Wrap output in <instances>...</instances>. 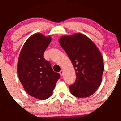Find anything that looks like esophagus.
<instances>
[{
  "label": "esophagus",
  "mask_w": 121,
  "mask_h": 121,
  "mask_svg": "<svg viewBox=\"0 0 121 121\" xmlns=\"http://www.w3.org/2000/svg\"><path fill=\"white\" fill-rule=\"evenodd\" d=\"M60 74L61 76H63L64 75V70H61L60 72Z\"/></svg>",
  "instance_id": "obj_1"
}]
</instances>
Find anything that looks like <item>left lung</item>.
Here are the masks:
<instances>
[{
	"mask_svg": "<svg viewBox=\"0 0 121 121\" xmlns=\"http://www.w3.org/2000/svg\"><path fill=\"white\" fill-rule=\"evenodd\" d=\"M59 43L75 71V81L69 86L71 93L78 98L90 97L102 82L104 66L101 52L92 40L80 33L63 36Z\"/></svg>",
	"mask_w": 121,
	"mask_h": 121,
	"instance_id": "1",
	"label": "left lung"
}]
</instances>
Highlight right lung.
Wrapping results in <instances>:
<instances>
[{"mask_svg": "<svg viewBox=\"0 0 121 121\" xmlns=\"http://www.w3.org/2000/svg\"><path fill=\"white\" fill-rule=\"evenodd\" d=\"M52 37L35 33L26 41L17 63L19 79L24 90L30 96L44 100L52 95L60 75L53 70L44 58V53Z\"/></svg>", "mask_w": 121, "mask_h": 121, "instance_id": "add662e5", "label": "right lung"}]
</instances>
